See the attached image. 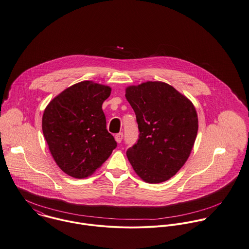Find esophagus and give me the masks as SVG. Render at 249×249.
<instances>
[{"instance_id": "1", "label": "esophagus", "mask_w": 249, "mask_h": 249, "mask_svg": "<svg viewBox=\"0 0 249 249\" xmlns=\"http://www.w3.org/2000/svg\"><path fill=\"white\" fill-rule=\"evenodd\" d=\"M114 138H115V140H116L117 143H120V142L122 141V138H123V133H118V134H116V135L114 136Z\"/></svg>"}]
</instances>
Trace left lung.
I'll use <instances>...</instances> for the list:
<instances>
[{
  "instance_id": "8db88e82",
  "label": "left lung",
  "mask_w": 249,
  "mask_h": 249,
  "mask_svg": "<svg viewBox=\"0 0 249 249\" xmlns=\"http://www.w3.org/2000/svg\"><path fill=\"white\" fill-rule=\"evenodd\" d=\"M125 96L139 131L138 142L127 150L128 160L144 181H166L184 165L193 149L198 128L193 103L160 81L130 86Z\"/></svg>"
}]
</instances>
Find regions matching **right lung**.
<instances>
[{"mask_svg":"<svg viewBox=\"0 0 249 249\" xmlns=\"http://www.w3.org/2000/svg\"><path fill=\"white\" fill-rule=\"evenodd\" d=\"M111 90L91 81L74 84L45 109L42 129L51 154L60 169L72 178L93 174L116 147L102 111Z\"/></svg>","mask_w":249,"mask_h":249,"instance_id":"right-lung-1","label":"right lung"}]
</instances>
